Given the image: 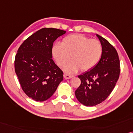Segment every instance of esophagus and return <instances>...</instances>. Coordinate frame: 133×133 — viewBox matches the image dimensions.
Segmentation results:
<instances>
[{
    "instance_id": "1",
    "label": "esophagus",
    "mask_w": 133,
    "mask_h": 133,
    "mask_svg": "<svg viewBox=\"0 0 133 133\" xmlns=\"http://www.w3.org/2000/svg\"><path fill=\"white\" fill-rule=\"evenodd\" d=\"M72 77H74L73 75H68V74H64V78L66 79H70Z\"/></svg>"
}]
</instances>
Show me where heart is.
I'll return each instance as SVG.
<instances>
[{
  "instance_id": "obj_1",
  "label": "heart",
  "mask_w": 133,
  "mask_h": 133,
  "mask_svg": "<svg viewBox=\"0 0 133 133\" xmlns=\"http://www.w3.org/2000/svg\"><path fill=\"white\" fill-rule=\"evenodd\" d=\"M102 45L97 39L83 35H71L65 37L61 44H55L52 47V54L58 64L63 67L71 58L64 69L74 74L80 69L86 71L97 64L102 54Z\"/></svg>"
}]
</instances>
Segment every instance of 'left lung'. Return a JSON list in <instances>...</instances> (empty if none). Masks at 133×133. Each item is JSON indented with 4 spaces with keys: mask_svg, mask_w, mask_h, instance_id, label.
I'll list each match as a JSON object with an SVG mask.
<instances>
[{
    "mask_svg": "<svg viewBox=\"0 0 133 133\" xmlns=\"http://www.w3.org/2000/svg\"><path fill=\"white\" fill-rule=\"evenodd\" d=\"M102 45V54L97 65L78 76L81 84L75 96L81 104L93 107L105 100L114 89L120 75V60L116 49L97 35Z\"/></svg>",
    "mask_w": 133,
    "mask_h": 133,
    "instance_id": "left-lung-1",
    "label": "left lung"
}]
</instances>
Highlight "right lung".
I'll return each instance as SVG.
<instances>
[{
    "label": "right lung",
    "mask_w": 133,
    "mask_h": 133,
    "mask_svg": "<svg viewBox=\"0 0 133 133\" xmlns=\"http://www.w3.org/2000/svg\"><path fill=\"white\" fill-rule=\"evenodd\" d=\"M66 31L43 28L21 44L16 55L15 72L25 94L37 102L47 100L63 80V72L52 59L55 41Z\"/></svg>",
    "instance_id": "add662e5"
}]
</instances>
